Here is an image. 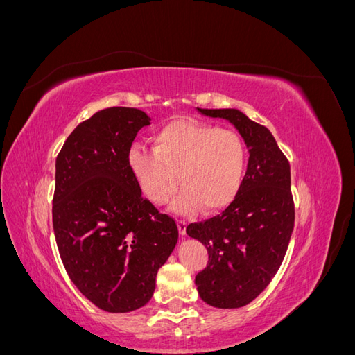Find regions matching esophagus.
Masks as SVG:
<instances>
[{"instance_id": "obj_1", "label": "esophagus", "mask_w": 355, "mask_h": 355, "mask_svg": "<svg viewBox=\"0 0 355 355\" xmlns=\"http://www.w3.org/2000/svg\"><path fill=\"white\" fill-rule=\"evenodd\" d=\"M187 225H188V222L185 219H178V227H179V232L182 237H185L187 235Z\"/></svg>"}]
</instances>
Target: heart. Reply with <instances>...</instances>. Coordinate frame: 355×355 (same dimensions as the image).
I'll list each match as a JSON object with an SVG mask.
<instances>
[{
    "instance_id": "heart-1",
    "label": "heart",
    "mask_w": 355,
    "mask_h": 355,
    "mask_svg": "<svg viewBox=\"0 0 355 355\" xmlns=\"http://www.w3.org/2000/svg\"><path fill=\"white\" fill-rule=\"evenodd\" d=\"M154 151L133 146L128 167L144 194L176 211L218 210L234 200L245 171V146L239 133L196 118L176 116L161 124L153 135ZM178 175H176L175 173Z\"/></svg>"
}]
</instances>
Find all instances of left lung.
Masks as SVG:
<instances>
[{
  "instance_id": "1",
  "label": "left lung",
  "mask_w": 355,
  "mask_h": 355,
  "mask_svg": "<svg viewBox=\"0 0 355 355\" xmlns=\"http://www.w3.org/2000/svg\"><path fill=\"white\" fill-rule=\"evenodd\" d=\"M197 110L228 120L249 149L245 175L230 206L187 227L209 253L207 266L196 275L200 297L216 308H240L263 292L284 259L295 225L290 164L271 132L241 111Z\"/></svg>"
}]
</instances>
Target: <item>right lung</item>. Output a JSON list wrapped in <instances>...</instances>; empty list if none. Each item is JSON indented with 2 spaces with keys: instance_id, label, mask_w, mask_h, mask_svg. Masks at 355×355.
I'll return each mask as SVG.
<instances>
[{
  "instance_id": "right-lung-1",
  "label": "right lung",
  "mask_w": 355,
  "mask_h": 355,
  "mask_svg": "<svg viewBox=\"0 0 355 355\" xmlns=\"http://www.w3.org/2000/svg\"><path fill=\"white\" fill-rule=\"evenodd\" d=\"M144 111L112 106L73 128L56 158L53 230L80 292L108 313L149 302L155 277L178 243L173 218L142 197L128 167Z\"/></svg>"
}]
</instances>
